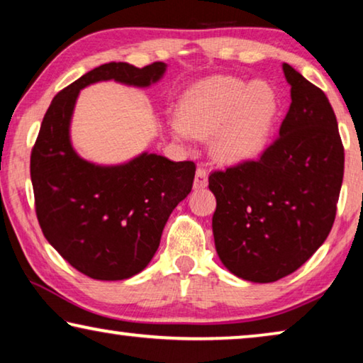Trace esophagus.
<instances>
[{
    "label": "esophagus",
    "mask_w": 363,
    "mask_h": 363,
    "mask_svg": "<svg viewBox=\"0 0 363 363\" xmlns=\"http://www.w3.org/2000/svg\"><path fill=\"white\" fill-rule=\"evenodd\" d=\"M208 184V174L207 171L202 169V167H199L196 171V179H194V189L199 191V189H205Z\"/></svg>",
    "instance_id": "34e87169"
}]
</instances>
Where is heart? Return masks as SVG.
<instances>
[{
	"label": "heart",
	"instance_id": "1",
	"mask_svg": "<svg viewBox=\"0 0 363 363\" xmlns=\"http://www.w3.org/2000/svg\"><path fill=\"white\" fill-rule=\"evenodd\" d=\"M279 112L275 91L264 81L245 83L228 77L199 81L181 99V116L171 117L174 138H207L221 164H242L262 153Z\"/></svg>",
	"mask_w": 363,
	"mask_h": 363
}]
</instances>
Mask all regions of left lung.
<instances>
[{
    "mask_svg": "<svg viewBox=\"0 0 363 363\" xmlns=\"http://www.w3.org/2000/svg\"><path fill=\"white\" fill-rule=\"evenodd\" d=\"M291 104L257 161L213 172L215 250L242 280L269 284L301 267L333 228L344 148L326 94L282 65Z\"/></svg>",
    "mask_w": 363,
    "mask_h": 363,
    "instance_id": "obj_1",
    "label": "left lung"
}]
</instances>
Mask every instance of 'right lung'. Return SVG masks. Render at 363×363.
<instances>
[{"instance_id":"add662e5","label":"right lung","mask_w":363,"mask_h":363,"mask_svg":"<svg viewBox=\"0 0 363 363\" xmlns=\"http://www.w3.org/2000/svg\"><path fill=\"white\" fill-rule=\"evenodd\" d=\"M166 69L163 62L101 65L53 97L42 121L30 155L37 218L58 254L91 279L123 280L148 266L167 218L191 192L196 164L148 151L117 164L84 160L72 142L79 91L102 81L145 89Z\"/></svg>"}]
</instances>
